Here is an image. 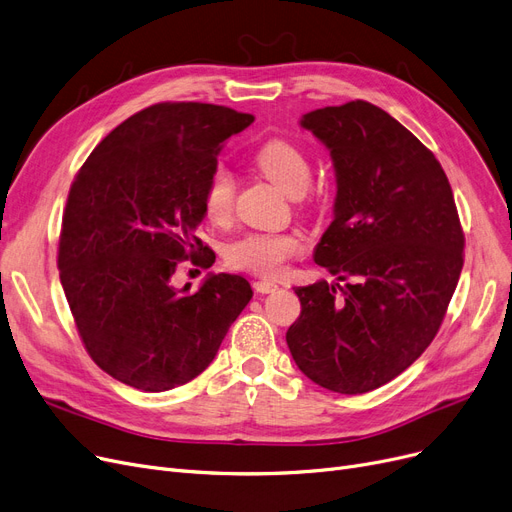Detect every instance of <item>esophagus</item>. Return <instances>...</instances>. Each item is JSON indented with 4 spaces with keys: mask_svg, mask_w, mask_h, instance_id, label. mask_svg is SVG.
<instances>
[{
    "mask_svg": "<svg viewBox=\"0 0 512 512\" xmlns=\"http://www.w3.org/2000/svg\"><path fill=\"white\" fill-rule=\"evenodd\" d=\"M253 288H255V293L265 295V293H272V291H276L278 284H276L274 280H257V282H253Z\"/></svg>",
    "mask_w": 512,
    "mask_h": 512,
    "instance_id": "esophagus-1",
    "label": "esophagus"
}]
</instances>
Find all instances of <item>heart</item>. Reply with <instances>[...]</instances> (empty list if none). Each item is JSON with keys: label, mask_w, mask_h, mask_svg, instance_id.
<instances>
[{"label": "heart", "mask_w": 512, "mask_h": 512, "mask_svg": "<svg viewBox=\"0 0 512 512\" xmlns=\"http://www.w3.org/2000/svg\"><path fill=\"white\" fill-rule=\"evenodd\" d=\"M255 163L286 194H301L311 177L307 154L291 140L270 138L255 152ZM236 184L226 165H215L203 188V211L211 224H226L234 211ZM305 247L299 232H249L226 244L224 259L232 270L257 276H278L288 259Z\"/></svg>", "instance_id": "heart-1"}]
</instances>
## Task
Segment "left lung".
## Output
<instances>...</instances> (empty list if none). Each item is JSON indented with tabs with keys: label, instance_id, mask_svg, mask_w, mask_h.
Segmentation results:
<instances>
[{
	"label": "left lung",
	"instance_id": "1",
	"mask_svg": "<svg viewBox=\"0 0 512 512\" xmlns=\"http://www.w3.org/2000/svg\"><path fill=\"white\" fill-rule=\"evenodd\" d=\"M330 150L335 219L314 259L343 286H297L301 316L286 332L316 385L366 393L402 374L435 339L462 272L464 234L435 154L364 100L303 115Z\"/></svg>",
	"mask_w": 512,
	"mask_h": 512
}]
</instances>
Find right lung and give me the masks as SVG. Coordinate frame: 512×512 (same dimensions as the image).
<instances>
[{
    "instance_id": "obj_1",
    "label": "right lung",
    "mask_w": 512,
    "mask_h": 512,
    "mask_svg": "<svg viewBox=\"0 0 512 512\" xmlns=\"http://www.w3.org/2000/svg\"><path fill=\"white\" fill-rule=\"evenodd\" d=\"M253 121L217 104H152L110 131L75 175L60 282L87 353L133 389L196 379L253 297L234 274H209L196 293L171 284L180 261L213 265L196 236L203 188L224 142Z\"/></svg>"
}]
</instances>
